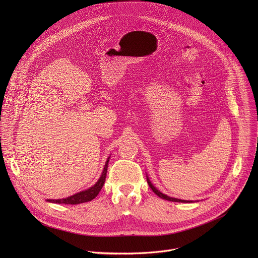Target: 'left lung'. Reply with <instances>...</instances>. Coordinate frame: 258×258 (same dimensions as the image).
I'll return each instance as SVG.
<instances>
[{
    "mask_svg": "<svg viewBox=\"0 0 258 258\" xmlns=\"http://www.w3.org/2000/svg\"><path fill=\"white\" fill-rule=\"evenodd\" d=\"M146 175H147V174H146ZM147 182H148V185H149V187L152 189V191H153L158 197H160V198H162V199H165V200H168V201H172V202H181V203H192V202H193V201H191V200H190V201H189V200H181V199L169 197V196H167V195L161 193L159 190H157V189L153 186V183L150 181L148 175H147Z\"/></svg>",
    "mask_w": 258,
    "mask_h": 258,
    "instance_id": "left-lung-1",
    "label": "left lung"
}]
</instances>
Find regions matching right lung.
<instances>
[{
  "label": "right lung",
  "mask_w": 258,
  "mask_h": 258,
  "mask_svg": "<svg viewBox=\"0 0 258 258\" xmlns=\"http://www.w3.org/2000/svg\"><path fill=\"white\" fill-rule=\"evenodd\" d=\"M110 156L107 158L102 174L99 177V179L96 181V183L94 186L90 187L89 189L79 192L75 195L69 196L67 198H63V199H47L48 202H52V203H58V204H81V203H85V202H89L91 200H93L94 198L97 197V195L99 194V192L101 191L104 182H105V178H106V173H107V168H108V162H109Z\"/></svg>",
  "instance_id": "obj_1"
}]
</instances>
